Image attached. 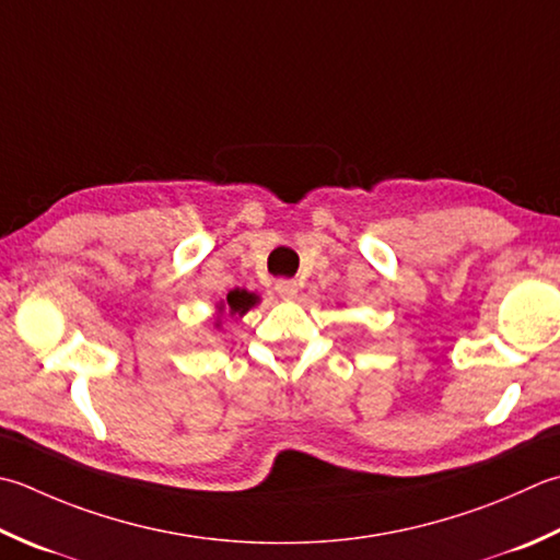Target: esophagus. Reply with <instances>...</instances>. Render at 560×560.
<instances>
[{
	"instance_id": "34e87169",
	"label": "esophagus",
	"mask_w": 560,
	"mask_h": 560,
	"mask_svg": "<svg viewBox=\"0 0 560 560\" xmlns=\"http://www.w3.org/2000/svg\"><path fill=\"white\" fill-rule=\"evenodd\" d=\"M273 291H277L283 301H293L295 295H299V283L291 279H279L273 283Z\"/></svg>"
}]
</instances>
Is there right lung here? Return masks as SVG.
<instances>
[{
	"label": "right lung",
	"instance_id": "right-lung-1",
	"mask_svg": "<svg viewBox=\"0 0 560 560\" xmlns=\"http://www.w3.org/2000/svg\"><path fill=\"white\" fill-rule=\"evenodd\" d=\"M259 303L257 293H249L245 289H233L223 301H218L215 305V327H221L225 315L228 317H243L249 308H255Z\"/></svg>",
	"mask_w": 560,
	"mask_h": 560
}]
</instances>
